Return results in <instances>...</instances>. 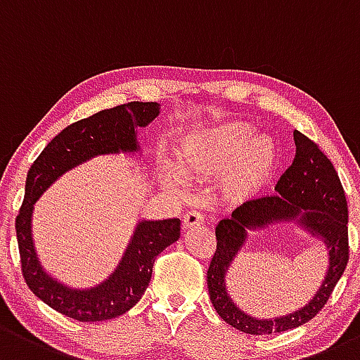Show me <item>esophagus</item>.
I'll use <instances>...</instances> for the list:
<instances>
[{"mask_svg":"<svg viewBox=\"0 0 360 360\" xmlns=\"http://www.w3.org/2000/svg\"><path fill=\"white\" fill-rule=\"evenodd\" d=\"M203 222H205V217H203V214H200V212H196V210H191V212H188V214H184L183 228L184 229H193V228H196V226L203 224Z\"/></svg>","mask_w":360,"mask_h":360,"instance_id":"34e87169","label":"esophagus"}]
</instances>
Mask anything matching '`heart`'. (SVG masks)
<instances>
[{
	"mask_svg": "<svg viewBox=\"0 0 360 360\" xmlns=\"http://www.w3.org/2000/svg\"><path fill=\"white\" fill-rule=\"evenodd\" d=\"M245 122H229L184 136L177 148V165L186 177H214L224 174L222 191L231 200H247L266 186L276 165L279 148L267 134L252 136ZM169 183L179 184L176 174Z\"/></svg>",
	"mask_w": 360,
	"mask_h": 360,
	"instance_id": "1",
	"label": "heart"
}]
</instances>
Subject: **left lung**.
<instances>
[{
  "label": "left lung",
  "instance_id": "left-lung-1",
  "mask_svg": "<svg viewBox=\"0 0 360 360\" xmlns=\"http://www.w3.org/2000/svg\"><path fill=\"white\" fill-rule=\"evenodd\" d=\"M293 139L297 145L293 164L279 177L274 195L245 202L215 228L217 248L207 271L210 300L229 326L248 335H271L309 323L324 307L349 262V209L338 172L312 139L300 131L293 132ZM286 220L297 221L330 250L327 278L305 308L276 320H257L230 300L225 274L248 230Z\"/></svg>",
  "mask_w": 360,
  "mask_h": 360
}]
</instances>
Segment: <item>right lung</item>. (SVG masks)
<instances>
[{"instance_id":"1","label":"right lung","mask_w":360,"mask_h":360,"mask_svg":"<svg viewBox=\"0 0 360 360\" xmlns=\"http://www.w3.org/2000/svg\"><path fill=\"white\" fill-rule=\"evenodd\" d=\"M158 113L160 105L155 101H131L94 113L55 136L30 165L24 203L15 219L22 274L30 291L56 312L82 323L122 316L145 293L158 253L179 240V219L139 221L122 260L108 279L93 288L77 290L56 281L43 269L30 233L34 203L62 174L98 155L138 151V127L148 126Z\"/></svg>"}]
</instances>
